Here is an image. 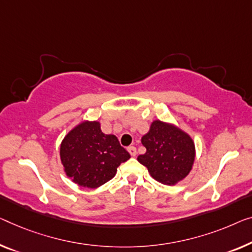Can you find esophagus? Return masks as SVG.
I'll return each mask as SVG.
<instances>
[{
    "mask_svg": "<svg viewBox=\"0 0 252 252\" xmlns=\"http://www.w3.org/2000/svg\"><path fill=\"white\" fill-rule=\"evenodd\" d=\"M127 152L131 156H136L137 155V149L136 147H133V146H130V147H127Z\"/></svg>",
    "mask_w": 252,
    "mask_h": 252,
    "instance_id": "34e87169",
    "label": "esophagus"
}]
</instances>
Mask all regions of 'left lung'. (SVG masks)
Instances as JSON below:
<instances>
[{"instance_id":"1","label":"left lung","mask_w":252,"mask_h":252,"mask_svg":"<svg viewBox=\"0 0 252 252\" xmlns=\"http://www.w3.org/2000/svg\"><path fill=\"white\" fill-rule=\"evenodd\" d=\"M146 147L138 162L163 185H176L190 173L196 156L194 142L185 131L171 123L155 120L141 138Z\"/></svg>"}]
</instances>
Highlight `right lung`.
<instances>
[{
	"label": "right lung",
	"mask_w": 252,
	"mask_h": 252,
	"mask_svg": "<svg viewBox=\"0 0 252 252\" xmlns=\"http://www.w3.org/2000/svg\"><path fill=\"white\" fill-rule=\"evenodd\" d=\"M60 157L66 176L78 186L95 189L114 178L130 154L114 134H105L98 121H84L62 140Z\"/></svg>",
	"instance_id": "1"
}]
</instances>
